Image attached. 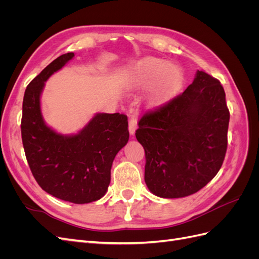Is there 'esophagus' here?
<instances>
[{
	"mask_svg": "<svg viewBox=\"0 0 259 259\" xmlns=\"http://www.w3.org/2000/svg\"><path fill=\"white\" fill-rule=\"evenodd\" d=\"M138 127V123H137V119L135 115H132L130 117V121H128V130H130V134L131 135H134L135 132Z\"/></svg>",
	"mask_w": 259,
	"mask_h": 259,
	"instance_id": "34e87169",
	"label": "esophagus"
}]
</instances>
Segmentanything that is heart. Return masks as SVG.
Masks as SVG:
<instances>
[{"label": "heart", "instance_id": "obj_1", "mask_svg": "<svg viewBox=\"0 0 259 259\" xmlns=\"http://www.w3.org/2000/svg\"><path fill=\"white\" fill-rule=\"evenodd\" d=\"M183 76L179 66L162 58L145 57L128 68L124 81L132 86H144L153 81L148 103L155 106L174 95L183 83Z\"/></svg>", "mask_w": 259, "mask_h": 259}]
</instances>
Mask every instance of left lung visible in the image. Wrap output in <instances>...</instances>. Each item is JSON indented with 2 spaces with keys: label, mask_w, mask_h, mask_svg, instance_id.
Here are the masks:
<instances>
[{
  "label": "left lung",
  "mask_w": 259,
  "mask_h": 259,
  "mask_svg": "<svg viewBox=\"0 0 259 259\" xmlns=\"http://www.w3.org/2000/svg\"><path fill=\"white\" fill-rule=\"evenodd\" d=\"M229 119L221 82L199 70L182 95L144 114L136 138L145 149L148 189L175 199L206 186L223 165Z\"/></svg>",
  "instance_id": "left-lung-1"
}]
</instances>
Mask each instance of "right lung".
I'll list each match as a JSON object with an SVG mask.
<instances>
[{"label":"right lung","mask_w":259,"mask_h":259,"mask_svg":"<svg viewBox=\"0 0 259 259\" xmlns=\"http://www.w3.org/2000/svg\"><path fill=\"white\" fill-rule=\"evenodd\" d=\"M74 57L61 55L27 86L22 101L21 138L31 171L53 197L75 204L101 199L111 179L116 153L130 138L127 116L96 113L76 134L62 135L45 123L41 94L45 82Z\"/></svg>","instance_id":"1"}]
</instances>
